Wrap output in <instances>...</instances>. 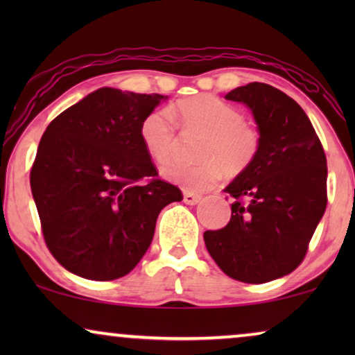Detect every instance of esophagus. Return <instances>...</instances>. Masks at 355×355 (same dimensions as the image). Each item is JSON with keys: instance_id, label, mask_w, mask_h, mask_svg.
Here are the masks:
<instances>
[{"instance_id": "1", "label": "esophagus", "mask_w": 355, "mask_h": 355, "mask_svg": "<svg viewBox=\"0 0 355 355\" xmlns=\"http://www.w3.org/2000/svg\"><path fill=\"white\" fill-rule=\"evenodd\" d=\"M202 200L200 193H193V192H184V203L187 205H197L198 202Z\"/></svg>"}]
</instances>
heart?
<instances>
[{
    "label": "heart",
    "instance_id": "b5f03b06",
    "mask_svg": "<svg viewBox=\"0 0 355 355\" xmlns=\"http://www.w3.org/2000/svg\"><path fill=\"white\" fill-rule=\"evenodd\" d=\"M186 132L203 134L198 145V164L174 162L162 169L163 178L189 192H202L223 176L237 174L249 166L260 147V134L242 121V114L213 95L179 100L171 110H157L140 124V140L155 162L168 163L178 150L174 121Z\"/></svg>",
    "mask_w": 355,
    "mask_h": 355
}]
</instances>
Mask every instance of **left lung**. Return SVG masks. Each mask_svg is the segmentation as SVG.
I'll return each instance as SVG.
<instances>
[{"label": "left lung", "mask_w": 355, "mask_h": 355, "mask_svg": "<svg viewBox=\"0 0 355 355\" xmlns=\"http://www.w3.org/2000/svg\"><path fill=\"white\" fill-rule=\"evenodd\" d=\"M252 111L260 147L225 192L231 220L203 232L208 254L232 279L261 284L297 268L327 208V157L304 110L252 82L226 94Z\"/></svg>", "instance_id": "8db88e82"}]
</instances>
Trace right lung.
Returning a JSON list of instances; mask_svg holds the SVG:
<instances>
[{"mask_svg":"<svg viewBox=\"0 0 355 355\" xmlns=\"http://www.w3.org/2000/svg\"><path fill=\"white\" fill-rule=\"evenodd\" d=\"M168 100L103 87L62 111L38 144L31 171L43 237L67 271L111 281L148 250L159 211L182 193L157 179L140 124Z\"/></svg>","mask_w":355,"mask_h":355,"instance_id":"obj_1","label":"right lung"}]
</instances>
